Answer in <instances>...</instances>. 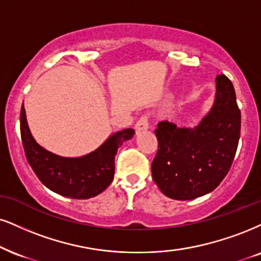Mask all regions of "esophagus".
<instances>
[{"mask_svg":"<svg viewBox=\"0 0 261 261\" xmlns=\"http://www.w3.org/2000/svg\"><path fill=\"white\" fill-rule=\"evenodd\" d=\"M147 129H149V121H147L146 116H143V117H140L136 123V130L137 132H144V130H147Z\"/></svg>","mask_w":261,"mask_h":261,"instance_id":"esophagus-1","label":"esophagus"}]
</instances>
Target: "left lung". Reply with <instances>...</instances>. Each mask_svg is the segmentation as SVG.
<instances>
[{"mask_svg":"<svg viewBox=\"0 0 261 261\" xmlns=\"http://www.w3.org/2000/svg\"><path fill=\"white\" fill-rule=\"evenodd\" d=\"M217 92L212 109L194 128H179L168 121L155 130L159 150L151 170L167 197L188 201L207 195L223 181L236 155L241 133V111L232 82L215 77Z\"/></svg>","mask_w":261,"mask_h":261,"instance_id":"1","label":"left lung"}]
</instances>
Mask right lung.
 I'll list each match as a JSON object with an SVG mask.
<instances>
[{
	"instance_id": "obj_1",
	"label": "right lung",
	"mask_w": 261,
	"mask_h": 261,
	"mask_svg": "<svg viewBox=\"0 0 261 261\" xmlns=\"http://www.w3.org/2000/svg\"><path fill=\"white\" fill-rule=\"evenodd\" d=\"M134 133L132 128L116 132L85 156L63 157L36 143L28 125L24 104L20 110V134L28 162L42 184L69 198L87 199L104 191L114 180L118 147L132 139Z\"/></svg>"
}]
</instances>
